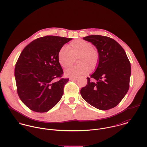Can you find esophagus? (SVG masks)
Returning <instances> with one entry per match:
<instances>
[{
    "label": "esophagus",
    "instance_id": "34e87169",
    "mask_svg": "<svg viewBox=\"0 0 147 147\" xmlns=\"http://www.w3.org/2000/svg\"><path fill=\"white\" fill-rule=\"evenodd\" d=\"M77 79H78L77 78H69V80H70L75 81V80H76Z\"/></svg>",
    "mask_w": 147,
    "mask_h": 147
}]
</instances>
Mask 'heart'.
<instances>
[{
    "label": "heart",
    "mask_w": 147,
    "mask_h": 147,
    "mask_svg": "<svg viewBox=\"0 0 147 147\" xmlns=\"http://www.w3.org/2000/svg\"><path fill=\"white\" fill-rule=\"evenodd\" d=\"M74 58H78L77 65L71 67L65 71L66 76L76 78L87 75L90 68L95 69L99 64L100 54L93 48V44L82 39L72 41L68 47L63 46L59 51L58 59L63 68L69 67L74 62Z\"/></svg>",
    "instance_id": "obj_1"
}]
</instances>
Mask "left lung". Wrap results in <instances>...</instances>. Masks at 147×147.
<instances>
[{"mask_svg":"<svg viewBox=\"0 0 147 147\" xmlns=\"http://www.w3.org/2000/svg\"><path fill=\"white\" fill-rule=\"evenodd\" d=\"M84 40L95 46L100 54V62L90 75L97 82H90L80 90L85 101L93 107L106 110L122 101L129 86L131 64L126 52L114 40L100 35L85 37Z\"/></svg>","mask_w":147,"mask_h":147,"instance_id":"obj_1","label":"left lung"}]
</instances>
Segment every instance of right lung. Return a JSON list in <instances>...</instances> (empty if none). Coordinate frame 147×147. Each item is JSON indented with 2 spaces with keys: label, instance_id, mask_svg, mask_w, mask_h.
I'll list each match as a JSON object with an SVG mask.
<instances>
[{
  "label": "right lung",
  "instance_id": "add662e5",
  "mask_svg": "<svg viewBox=\"0 0 147 147\" xmlns=\"http://www.w3.org/2000/svg\"><path fill=\"white\" fill-rule=\"evenodd\" d=\"M71 40L46 36L30 42L22 51L16 63L15 77L18 94L30 110L47 112L61 99L69 79L62 78L63 69L58 55Z\"/></svg>",
  "mask_w": 147,
  "mask_h": 147
}]
</instances>
